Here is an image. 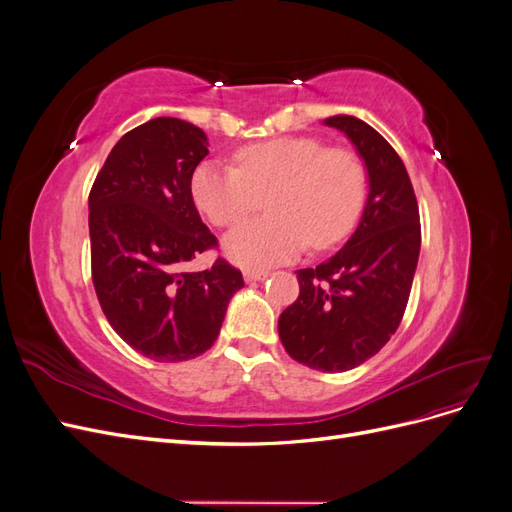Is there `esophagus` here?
Segmentation results:
<instances>
[{
  "instance_id": "34e87169",
  "label": "esophagus",
  "mask_w": 512,
  "mask_h": 512,
  "mask_svg": "<svg viewBox=\"0 0 512 512\" xmlns=\"http://www.w3.org/2000/svg\"><path fill=\"white\" fill-rule=\"evenodd\" d=\"M243 277H245V282H260V280H267L269 273L267 271H250V269H247L243 273Z\"/></svg>"
}]
</instances>
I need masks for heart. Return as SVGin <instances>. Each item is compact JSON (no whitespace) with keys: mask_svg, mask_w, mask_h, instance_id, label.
<instances>
[{"mask_svg":"<svg viewBox=\"0 0 512 512\" xmlns=\"http://www.w3.org/2000/svg\"><path fill=\"white\" fill-rule=\"evenodd\" d=\"M237 166L203 162L192 175V198L213 226H235L267 198L269 215L237 226L224 239L235 265L260 271L350 235L363 211L367 173L344 147L314 136H277L245 145Z\"/></svg>","mask_w":512,"mask_h":512,"instance_id":"heart-1","label":"heart"}]
</instances>
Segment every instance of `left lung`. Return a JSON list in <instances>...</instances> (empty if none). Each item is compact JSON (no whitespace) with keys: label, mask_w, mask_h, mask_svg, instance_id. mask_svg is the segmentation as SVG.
Returning a JSON list of instances; mask_svg holds the SVG:
<instances>
[{"label":"left lung","mask_w":512,"mask_h":512,"mask_svg":"<svg viewBox=\"0 0 512 512\" xmlns=\"http://www.w3.org/2000/svg\"><path fill=\"white\" fill-rule=\"evenodd\" d=\"M367 168L369 194L354 235L316 269H299V297L277 331L294 361L318 371H348L389 342L404 318L421 252V218L397 151L369 123L335 115Z\"/></svg>","instance_id":"obj_1"}]
</instances>
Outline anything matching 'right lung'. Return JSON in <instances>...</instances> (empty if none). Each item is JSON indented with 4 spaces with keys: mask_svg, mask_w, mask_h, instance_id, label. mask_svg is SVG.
I'll use <instances>...</instances> for the list:
<instances>
[{
    "mask_svg": "<svg viewBox=\"0 0 512 512\" xmlns=\"http://www.w3.org/2000/svg\"><path fill=\"white\" fill-rule=\"evenodd\" d=\"M205 132L158 117L123 134L89 192L91 280L106 320L136 352L179 363L220 335L243 275L224 258L190 273L183 265L218 245L200 220L192 175Z\"/></svg>",
    "mask_w": 512,
    "mask_h": 512,
    "instance_id": "1",
    "label": "right lung"
}]
</instances>
